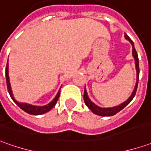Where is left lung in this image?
<instances>
[{
    "mask_svg": "<svg viewBox=\"0 0 151 151\" xmlns=\"http://www.w3.org/2000/svg\"><path fill=\"white\" fill-rule=\"evenodd\" d=\"M125 38L128 39L130 43L132 44V54L134 58V60H135V67H136V71H137V82H136V85L134 87V89L132 93V95L129 97V99H128L127 101H125L124 103H123L121 104H119V106L113 107V108H100V107L97 106L95 105L93 102L88 99V96L87 94V91H86V88H84V93H83V99H84V103L88 107V109L91 110L93 114H95L97 115H99V116H112V115H114L116 114L117 113L122 110L123 109L124 107H126L131 102L134 97L136 93V90H137V87H138V82H139V58H138V54L136 50L134 47V42L128 36L127 34H125Z\"/></svg>",
    "mask_w": 151,
    "mask_h": 151,
    "instance_id": "1",
    "label": "left lung"
}]
</instances>
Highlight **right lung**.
I'll return each mask as SVG.
<instances>
[{
  "label": "right lung",
  "instance_id": "add662e5",
  "mask_svg": "<svg viewBox=\"0 0 151 151\" xmlns=\"http://www.w3.org/2000/svg\"><path fill=\"white\" fill-rule=\"evenodd\" d=\"M6 86H7V90L9 92V94L11 98L13 100L17 105H18L22 110H24L25 112H27V114H33V115H39V114H45L47 112H48L49 110H51L53 107L55 106V104H57L58 102V99L59 98L60 95V90L58 93V94L56 95V97L54 98V99L51 102L50 104L45 105V106H34V105H32V104H25V103H19L17 102L15 99H14L13 94H12V88H11V85H10V82H9V76H8V63L6 64ZM61 89V88H60Z\"/></svg>",
  "mask_w": 151,
  "mask_h": 151
}]
</instances>
